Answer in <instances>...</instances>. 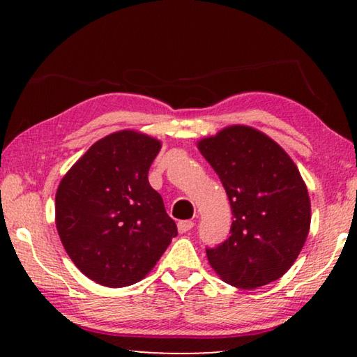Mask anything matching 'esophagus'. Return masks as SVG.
<instances>
[{
  "mask_svg": "<svg viewBox=\"0 0 357 357\" xmlns=\"http://www.w3.org/2000/svg\"><path fill=\"white\" fill-rule=\"evenodd\" d=\"M192 228H193V222L192 220H181V222H178L179 233H187V231H190Z\"/></svg>",
  "mask_w": 357,
  "mask_h": 357,
  "instance_id": "34e87169",
  "label": "esophagus"
}]
</instances>
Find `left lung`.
<instances>
[{
  "instance_id": "obj_1",
  "label": "left lung",
  "mask_w": 357,
  "mask_h": 357,
  "mask_svg": "<svg viewBox=\"0 0 357 357\" xmlns=\"http://www.w3.org/2000/svg\"><path fill=\"white\" fill-rule=\"evenodd\" d=\"M198 149L225 189L233 223L222 244L206 249L222 280L253 289L296 261L310 228L309 192L289 155L268 135L229 126Z\"/></svg>"
}]
</instances>
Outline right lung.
I'll use <instances>...</instances> for the list:
<instances>
[{"label": "right lung", "mask_w": 357, "mask_h": 357, "mask_svg": "<svg viewBox=\"0 0 357 357\" xmlns=\"http://www.w3.org/2000/svg\"><path fill=\"white\" fill-rule=\"evenodd\" d=\"M160 142L121 130L96 142L59 183L56 228L82 273L104 287L140 282L178 234L149 185Z\"/></svg>", "instance_id": "right-lung-1"}]
</instances>
